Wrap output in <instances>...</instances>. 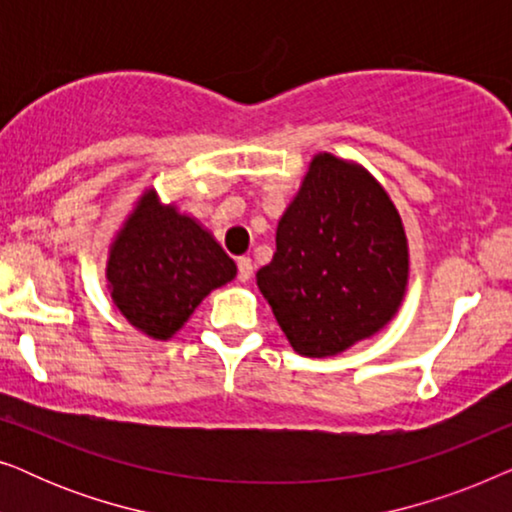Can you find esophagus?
I'll return each mask as SVG.
<instances>
[{
  "mask_svg": "<svg viewBox=\"0 0 512 512\" xmlns=\"http://www.w3.org/2000/svg\"><path fill=\"white\" fill-rule=\"evenodd\" d=\"M251 275H254V261L249 256H242L237 261V277H240V282H249Z\"/></svg>",
  "mask_w": 512,
  "mask_h": 512,
  "instance_id": "obj_1",
  "label": "esophagus"
}]
</instances>
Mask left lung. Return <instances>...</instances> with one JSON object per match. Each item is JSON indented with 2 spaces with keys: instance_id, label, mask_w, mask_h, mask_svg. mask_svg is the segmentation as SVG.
<instances>
[{
  "instance_id": "1",
  "label": "left lung",
  "mask_w": 512,
  "mask_h": 512,
  "mask_svg": "<svg viewBox=\"0 0 512 512\" xmlns=\"http://www.w3.org/2000/svg\"><path fill=\"white\" fill-rule=\"evenodd\" d=\"M408 272L401 214L380 181L366 167L317 153L256 284L291 347L324 359L394 319Z\"/></svg>"
}]
</instances>
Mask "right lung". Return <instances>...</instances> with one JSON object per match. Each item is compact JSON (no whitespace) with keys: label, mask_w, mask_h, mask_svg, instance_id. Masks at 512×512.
<instances>
[{"label":"right lung","mask_w":512,"mask_h":512,"mask_svg":"<svg viewBox=\"0 0 512 512\" xmlns=\"http://www.w3.org/2000/svg\"><path fill=\"white\" fill-rule=\"evenodd\" d=\"M237 265L214 235L149 188L109 247L111 300L137 331L170 340L205 296L235 279Z\"/></svg>","instance_id":"1"}]
</instances>
